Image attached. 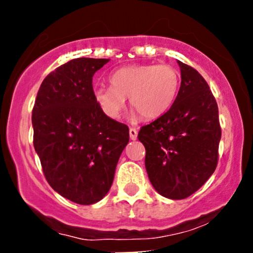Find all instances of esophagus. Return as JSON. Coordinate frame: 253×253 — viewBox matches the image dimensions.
Returning a JSON list of instances; mask_svg holds the SVG:
<instances>
[{
  "instance_id": "34e87169",
  "label": "esophagus",
  "mask_w": 253,
  "mask_h": 253,
  "mask_svg": "<svg viewBox=\"0 0 253 253\" xmlns=\"http://www.w3.org/2000/svg\"><path fill=\"white\" fill-rule=\"evenodd\" d=\"M136 136H138V130H136L134 127H130V128H129V138H130V140H135Z\"/></svg>"
}]
</instances>
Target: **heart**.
<instances>
[{"mask_svg":"<svg viewBox=\"0 0 253 253\" xmlns=\"http://www.w3.org/2000/svg\"><path fill=\"white\" fill-rule=\"evenodd\" d=\"M179 82V72L168 64L124 66L109 76L110 88H96L94 97L110 119L120 117L125 98L128 97L130 108L144 120H155L164 115L175 102Z\"/></svg>","mask_w":253,"mask_h":253,"instance_id":"1","label":"heart"}]
</instances>
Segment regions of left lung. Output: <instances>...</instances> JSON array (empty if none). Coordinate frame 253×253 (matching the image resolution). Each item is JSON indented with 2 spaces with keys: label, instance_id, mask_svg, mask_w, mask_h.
Here are the masks:
<instances>
[{
  "label": "left lung",
  "instance_id": "1",
  "mask_svg": "<svg viewBox=\"0 0 253 253\" xmlns=\"http://www.w3.org/2000/svg\"><path fill=\"white\" fill-rule=\"evenodd\" d=\"M177 63L182 82L175 102L138 133L150 182L171 200L190 196L213 175L221 139L217 104L207 82L194 68Z\"/></svg>",
  "mask_w": 253,
  "mask_h": 253
}]
</instances>
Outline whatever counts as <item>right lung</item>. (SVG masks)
Segmentation results:
<instances>
[{"label": "right lung", "instance_id": "1", "mask_svg": "<svg viewBox=\"0 0 253 253\" xmlns=\"http://www.w3.org/2000/svg\"><path fill=\"white\" fill-rule=\"evenodd\" d=\"M109 59L76 58L45 77L32 113L33 145L48 184L78 205L102 200L129 140L125 124L107 117L92 76Z\"/></svg>", "mask_w": 253, "mask_h": 253}]
</instances>
